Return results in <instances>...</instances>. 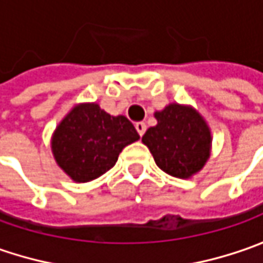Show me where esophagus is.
<instances>
[{"instance_id":"esophagus-1","label":"esophagus","mask_w":263,"mask_h":263,"mask_svg":"<svg viewBox=\"0 0 263 263\" xmlns=\"http://www.w3.org/2000/svg\"><path fill=\"white\" fill-rule=\"evenodd\" d=\"M135 127H136L139 136H143V135H145V132H146V124H145V123L139 121V123H136V124H135Z\"/></svg>"}]
</instances>
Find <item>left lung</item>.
Wrapping results in <instances>:
<instances>
[{
	"label": "left lung",
	"mask_w": 263,
	"mask_h": 263,
	"mask_svg": "<svg viewBox=\"0 0 263 263\" xmlns=\"http://www.w3.org/2000/svg\"><path fill=\"white\" fill-rule=\"evenodd\" d=\"M158 124L149 127L142 142L157 165L167 174L189 178L199 173L211 155V130L192 106L170 104L155 112Z\"/></svg>",
	"instance_id": "8db88e82"
}]
</instances>
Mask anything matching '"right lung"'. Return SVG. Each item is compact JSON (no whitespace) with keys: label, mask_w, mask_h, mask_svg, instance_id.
Instances as JSON below:
<instances>
[{"label":"right lung","mask_w":263,"mask_h":263,"mask_svg":"<svg viewBox=\"0 0 263 263\" xmlns=\"http://www.w3.org/2000/svg\"><path fill=\"white\" fill-rule=\"evenodd\" d=\"M139 137L124 116H109L95 102L80 104L57 126L51 149L67 176L87 183L114 167L120 152Z\"/></svg>","instance_id":"1"}]
</instances>
